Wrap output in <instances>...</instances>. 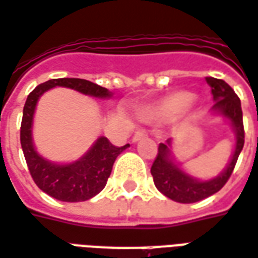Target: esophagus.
Instances as JSON below:
<instances>
[{
  "label": "esophagus",
  "mask_w": 258,
  "mask_h": 258,
  "mask_svg": "<svg viewBox=\"0 0 258 258\" xmlns=\"http://www.w3.org/2000/svg\"><path fill=\"white\" fill-rule=\"evenodd\" d=\"M147 135L148 134H147V131H145V130H138V131H137V133L133 135V142L140 141V140H142V138H145Z\"/></svg>",
  "instance_id": "esophagus-1"
}]
</instances>
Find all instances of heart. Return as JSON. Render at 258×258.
Listing matches in <instances>:
<instances>
[{
    "instance_id": "obj_1",
    "label": "heart",
    "mask_w": 258,
    "mask_h": 258,
    "mask_svg": "<svg viewBox=\"0 0 258 258\" xmlns=\"http://www.w3.org/2000/svg\"><path fill=\"white\" fill-rule=\"evenodd\" d=\"M194 102V95L191 92L177 91L169 93L167 96L162 98L159 102L154 104L142 106L138 110L141 118L147 121H160L177 116Z\"/></svg>"
}]
</instances>
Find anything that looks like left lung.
I'll list each match as a JSON object with an SVG mask.
<instances>
[{
    "mask_svg": "<svg viewBox=\"0 0 258 258\" xmlns=\"http://www.w3.org/2000/svg\"><path fill=\"white\" fill-rule=\"evenodd\" d=\"M205 81L211 86V93L215 100V103L212 106V111L229 120L232 128L235 131L236 145L226 169L217 177L203 181V180L191 177L190 174L183 172L179 165L174 163V160L170 156L172 140H167L166 144H159L158 155L151 167L154 183L163 196H166L173 201L183 203V204L197 203L219 191L229 180L230 174L235 169L237 158L244 145V128H243L240 99L237 98L235 91L222 79L207 77Z\"/></svg>",
    "mask_w": 258,
    "mask_h": 258,
    "instance_id": "8db88e82",
    "label": "left lung"
}]
</instances>
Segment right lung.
Listing matches in <instances>:
<instances>
[{"instance_id": "obj_1", "label": "right lung", "mask_w": 258, "mask_h": 258, "mask_svg": "<svg viewBox=\"0 0 258 258\" xmlns=\"http://www.w3.org/2000/svg\"><path fill=\"white\" fill-rule=\"evenodd\" d=\"M55 86L71 88L84 95L100 99L110 98L111 92L86 79H50L47 82L36 86L29 93L23 107L21 145L32 179L35 180L41 191L55 200L66 203L86 201L103 190L110 176L114 160L125 148L130 147V144L124 147H114L106 137H100L81 159L66 165L53 163L40 156L36 152L32 140L33 114L39 98L44 92Z\"/></svg>"}]
</instances>
